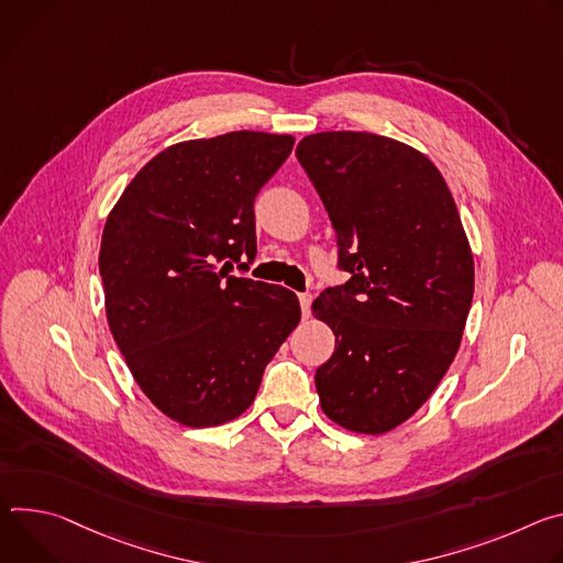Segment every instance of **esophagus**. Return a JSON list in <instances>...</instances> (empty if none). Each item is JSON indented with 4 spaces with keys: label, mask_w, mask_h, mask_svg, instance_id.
Instances as JSON below:
<instances>
[{
    "label": "esophagus",
    "mask_w": 563,
    "mask_h": 563,
    "mask_svg": "<svg viewBox=\"0 0 563 563\" xmlns=\"http://www.w3.org/2000/svg\"><path fill=\"white\" fill-rule=\"evenodd\" d=\"M310 301H313V295L310 292H299V306H301V316H310Z\"/></svg>",
    "instance_id": "esophagus-1"
}]
</instances>
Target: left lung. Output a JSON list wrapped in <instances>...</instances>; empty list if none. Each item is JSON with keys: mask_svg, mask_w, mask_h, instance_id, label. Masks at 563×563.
I'll use <instances>...</instances> for the list:
<instances>
[{"mask_svg": "<svg viewBox=\"0 0 563 563\" xmlns=\"http://www.w3.org/2000/svg\"><path fill=\"white\" fill-rule=\"evenodd\" d=\"M329 212L344 286L310 306L335 333L316 371L322 411L378 435L411 418L454 362L474 295V257L454 197L411 145L320 132L295 150Z\"/></svg>", "mask_w": 563, "mask_h": 563, "instance_id": "1", "label": "left lung"}]
</instances>
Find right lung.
I'll return each mask as SVG.
<instances>
[{
	"label": "right lung",
	"mask_w": 563,
	"mask_h": 563,
	"mask_svg": "<svg viewBox=\"0 0 563 563\" xmlns=\"http://www.w3.org/2000/svg\"><path fill=\"white\" fill-rule=\"evenodd\" d=\"M292 145L250 130L169 145L107 217L98 266L109 331L141 391L185 427L241 416L299 324L292 290L228 271L255 260V197Z\"/></svg>",
	"instance_id": "1"
}]
</instances>
